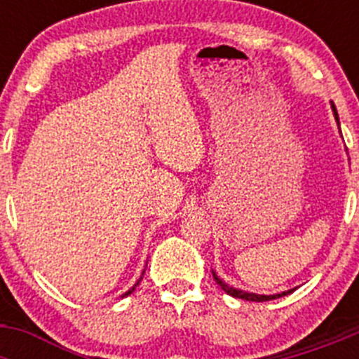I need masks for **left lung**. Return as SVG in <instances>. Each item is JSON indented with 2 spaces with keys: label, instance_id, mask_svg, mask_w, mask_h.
Masks as SVG:
<instances>
[{
  "label": "left lung",
  "instance_id": "8db88e82",
  "mask_svg": "<svg viewBox=\"0 0 359 359\" xmlns=\"http://www.w3.org/2000/svg\"><path fill=\"white\" fill-rule=\"evenodd\" d=\"M332 111H334V116H336V120H338V113H336L334 104H332ZM214 278H215V282H217L219 286H221V290H223L224 293L231 294V297H236V298H243V300H250V302H266V300H273V298H280V297H284V294H287V293H291V291H293V290H290V291H284V293H278V294H271V297H266V294L246 293V291H241V290H236V287H230V286H228V284H224V282L221 280V278H219L215 273H214Z\"/></svg>",
  "mask_w": 359,
  "mask_h": 359
}]
</instances>
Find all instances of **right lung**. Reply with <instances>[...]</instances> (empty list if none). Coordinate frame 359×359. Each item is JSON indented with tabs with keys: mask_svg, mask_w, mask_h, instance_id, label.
Returning a JSON list of instances; mask_svg holds the SVG:
<instances>
[{
	"mask_svg": "<svg viewBox=\"0 0 359 359\" xmlns=\"http://www.w3.org/2000/svg\"><path fill=\"white\" fill-rule=\"evenodd\" d=\"M135 287H136V286H135ZM135 287H133V290H129V291H128V293L123 294V297H128V294H131V293H133V291H135Z\"/></svg>",
	"mask_w": 359,
	"mask_h": 359,
	"instance_id": "right-lung-1",
	"label": "right lung"
}]
</instances>
